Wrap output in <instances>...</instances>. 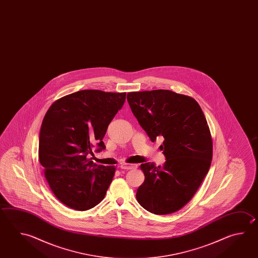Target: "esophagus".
Returning a JSON list of instances; mask_svg holds the SVG:
<instances>
[{"label": "esophagus", "mask_w": 258, "mask_h": 258, "mask_svg": "<svg viewBox=\"0 0 258 258\" xmlns=\"http://www.w3.org/2000/svg\"><path fill=\"white\" fill-rule=\"evenodd\" d=\"M122 170H133L138 168V164H130V163H123L120 165Z\"/></svg>", "instance_id": "obj_1"}]
</instances>
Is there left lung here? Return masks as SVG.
<instances>
[{
  "label": "left lung",
  "instance_id": "obj_1",
  "mask_svg": "<svg viewBox=\"0 0 258 258\" xmlns=\"http://www.w3.org/2000/svg\"><path fill=\"white\" fill-rule=\"evenodd\" d=\"M127 102L152 142L163 139L166 161L141 164L145 180L137 190L141 206L155 214L180 210L199 189L213 159V141L204 112L192 97L170 90L127 93Z\"/></svg>",
  "mask_w": 258,
  "mask_h": 258
}]
</instances>
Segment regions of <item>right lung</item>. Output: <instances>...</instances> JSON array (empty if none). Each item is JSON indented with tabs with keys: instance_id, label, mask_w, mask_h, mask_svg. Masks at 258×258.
Masks as SVG:
<instances>
[{
	"instance_id": "1",
	"label": "right lung",
	"mask_w": 258,
	"mask_h": 258,
	"mask_svg": "<svg viewBox=\"0 0 258 258\" xmlns=\"http://www.w3.org/2000/svg\"><path fill=\"white\" fill-rule=\"evenodd\" d=\"M126 93L80 90L49 107L39 135V161L55 197L71 209L86 211L105 197L115 174L112 166L89 159L106 149L107 126L121 109Z\"/></svg>"
}]
</instances>
